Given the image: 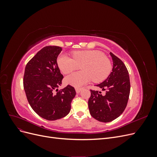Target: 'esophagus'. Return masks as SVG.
I'll list each match as a JSON object with an SVG mask.
<instances>
[{"mask_svg": "<svg viewBox=\"0 0 157 157\" xmlns=\"http://www.w3.org/2000/svg\"><path fill=\"white\" fill-rule=\"evenodd\" d=\"M82 89V88H75L76 92H77V93H79L80 91H81Z\"/></svg>", "mask_w": 157, "mask_h": 157, "instance_id": "34e87169", "label": "esophagus"}]
</instances>
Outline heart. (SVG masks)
I'll use <instances>...</instances> for the list:
<instances>
[{
  "label": "heart",
  "instance_id": "b5f03b06",
  "mask_svg": "<svg viewBox=\"0 0 157 157\" xmlns=\"http://www.w3.org/2000/svg\"><path fill=\"white\" fill-rule=\"evenodd\" d=\"M73 59L61 54L57 63L61 72L68 74L77 69L78 65L82 71L71 73L65 77V82L75 87H81L90 80L101 82L110 74L111 61L102 52L98 50H79L72 53Z\"/></svg>",
  "mask_w": 157,
  "mask_h": 157
}]
</instances>
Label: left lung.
I'll list each match as a JSON object with an SVG mask.
<instances>
[{
  "instance_id": "obj_1",
  "label": "left lung",
  "mask_w": 157,
  "mask_h": 157,
  "mask_svg": "<svg viewBox=\"0 0 157 157\" xmlns=\"http://www.w3.org/2000/svg\"><path fill=\"white\" fill-rule=\"evenodd\" d=\"M113 60L112 72L101 83L96 86L103 91L90 90L88 108L91 116L99 122H109L116 119L124 112L130 91L128 71L124 63L110 52Z\"/></svg>"
}]
</instances>
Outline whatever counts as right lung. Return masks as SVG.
<instances>
[{
  "label": "right lung",
  "mask_w": 157,
  "mask_h": 157,
  "mask_svg": "<svg viewBox=\"0 0 157 157\" xmlns=\"http://www.w3.org/2000/svg\"><path fill=\"white\" fill-rule=\"evenodd\" d=\"M61 50L59 46L44 47L27 63L23 76L28 102L37 115L48 121L67 115L76 95L75 88L70 85L58 89L63 78L57 63Z\"/></svg>",
  "instance_id": "1"
}]
</instances>
